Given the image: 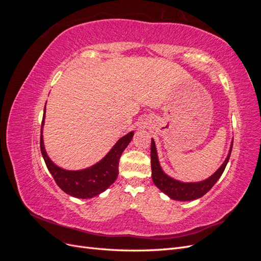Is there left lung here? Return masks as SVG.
I'll return each instance as SVG.
<instances>
[{"instance_id":"left-lung-1","label":"left lung","mask_w":261,"mask_h":261,"mask_svg":"<svg viewBox=\"0 0 261 261\" xmlns=\"http://www.w3.org/2000/svg\"><path fill=\"white\" fill-rule=\"evenodd\" d=\"M232 147L233 143L231 145L230 152H228L224 163L221 165L220 169L209 178H207L206 180L199 181V183H181V181L173 179L169 177L167 174H164L159 164V160H158L154 140L151 139V152H150V156H151V175L153 183L160 191L167 194L172 199L188 201L200 198V197H202L204 194H207L210 191L213 185L217 183V180L220 178V176L222 175V173L224 172V169L228 162V159H230Z\"/></svg>"}]
</instances>
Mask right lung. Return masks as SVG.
Listing matches in <instances>:
<instances>
[{
	"mask_svg": "<svg viewBox=\"0 0 261 261\" xmlns=\"http://www.w3.org/2000/svg\"><path fill=\"white\" fill-rule=\"evenodd\" d=\"M45 113V107L44 112ZM44 124V114L41 123V136H40V149L41 153L46 164V168L52 174L55 183L62 189L63 192L76 197V198H92V197L105 192L106 189L112 185L118 174V162L120 158L128 146L134 136V133L130 132L127 135L122 137L117 141L115 146L111 149L103 159L93 167L82 170V171H66L57 167L45 152L42 128Z\"/></svg>",
	"mask_w": 261,
	"mask_h": 261,
	"instance_id": "add662e5",
	"label": "right lung"
}]
</instances>
